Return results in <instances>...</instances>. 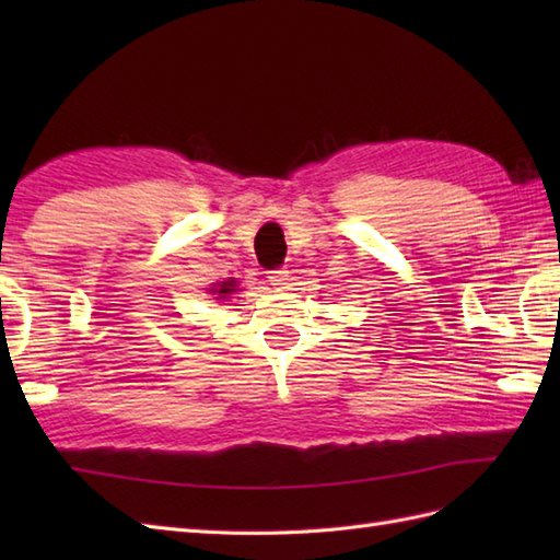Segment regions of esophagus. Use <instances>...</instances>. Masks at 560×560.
Segmentation results:
<instances>
[{
    "label": "esophagus",
    "mask_w": 560,
    "mask_h": 560,
    "mask_svg": "<svg viewBox=\"0 0 560 560\" xmlns=\"http://www.w3.org/2000/svg\"><path fill=\"white\" fill-rule=\"evenodd\" d=\"M267 279H269L271 287H277V289H289L291 287V271L287 267L271 269Z\"/></svg>",
    "instance_id": "esophagus-1"
}]
</instances>
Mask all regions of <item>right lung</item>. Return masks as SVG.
<instances>
[{
  "label": "right lung",
  "instance_id": "1",
  "mask_svg": "<svg viewBox=\"0 0 560 560\" xmlns=\"http://www.w3.org/2000/svg\"><path fill=\"white\" fill-rule=\"evenodd\" d=\"M225 293H231V289H229V287H225V283H223V287H221V291H219V295H225Z\"/></svg>",
  "mask_w": 560,
  "mask_h": 560
}]
</instances>
